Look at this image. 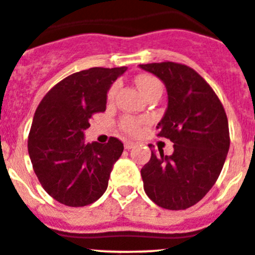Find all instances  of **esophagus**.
Masks as SVG:
<instances>
[{"instance_id":"1","label":"esophagus","mask_w":255,"mask_h":255,"mask_svg":"<svg viewBox=\"0 0 255 255\" xmlns=\"http://www.w3.org/2000/svg\"><path fill=\"white\" fill-rule=\"evenodd\" d=\"M135 142H132V141H128V140H126L125 142H124V146H125V149L126 150H129V149H132V147L135 146Z\"/></svg>"}]
</instances>
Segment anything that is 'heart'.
Returning <instances> with one entry per match:
<instances>
[{"instance_id":"heart-1","label":"heart","mask_w":255,"mask_h":255,"mask_svg":"<svg viewBox=\"0 0 255 255\" xmlns=\"http://www.w3.org/2000/svg\"><path fill=\"white\" fill-rule=\"evenodd\" d=\"M136 85L145 98H146L147 95H150L151 93H154V91H156V90H161V82H160L155 76H151V75H141V76H139L136 79ZM115 94L116 85H114V86H111L110 89H109L108 95H106L108 103H111V101L114 100ZM144 124L145 119L134 118V116L130 115L123 116V118L120 119V121H119L120 129L128 135L139 134V131L141 130L142 126H144Z\"/></svg>"}]
</instances>
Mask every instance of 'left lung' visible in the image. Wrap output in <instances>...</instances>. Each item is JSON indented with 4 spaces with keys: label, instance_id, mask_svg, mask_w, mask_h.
Returning <instances> with one entry per match:
<instances>
[{
    "label": "left lung",
    "instance_id": "1",
    "mask_svg": "<svg viewBox=\"0 0 255 255\" xmlns=\"http://www.w3.org/2000/svg\"><path fill=\"white\" fill-rule=\"evenodd\" d=\"M140 67L165 84L168 109L156 135L174 142L170 156L151 150L141 169L144 190L164 209H188L219 178L230 145L227 114L214 90L191 67L171 61Z\"/></svg>",
    "mask_w": 255,
    "mask_h": 255
}]
</instances>
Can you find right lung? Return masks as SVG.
I'll return each mask as SVG.
<instances>
[{
    "label": "right lung",
    "mask_w": 255,
    "mask_h": 255,
    "mask_svg": "<svg viewBox=\"0 0 255 255\" xmlns=\"http://www.w3.org/2000/svg\"><path fill=\"white\" fill-rule=\"evenodd\" d=\"M128 67H91L70 75L43 96L28 134V154L38 181L48 195L67 207L96 202L108 188L124 144H86L84 130L94 114L104 113L111 84Z\"/></svg>",
    "instance_id": "right-lung-1"
}]
</instances>
